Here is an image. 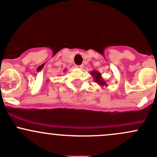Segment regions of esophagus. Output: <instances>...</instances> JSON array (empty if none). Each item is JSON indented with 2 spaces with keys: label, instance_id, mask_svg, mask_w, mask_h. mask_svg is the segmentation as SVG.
I'll list each match as a JSON object with an SVG mask.
<instances>
[{
  "label": "esophagus",
  "instance_id": "1",
  "mask_svg": "<svg viewBox=\"0 0 157 157\" xmlns=\"http://www.w3.org/2000/svg\"><path fill=\"white\" fill-rule=\"evenodd\" d=\"M77 68H79V69H82L83 67V64H80V65H77Z\"/></svg>",
  "mask_w": 157,
  "mask_h": 157
}]
</instances>
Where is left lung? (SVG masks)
<instances>
[{
  "label": "left lung",
  "instance_id": "8db88e82",
  "mask_svg": "<svg viewBox=\"0 0 157 157\" xmlns=\"http://www.w3.org/2000/svg\"><path fill=\"white\" fill-rule=\"evenodd\" d=\"M90 74H91V76L93 77L94 81L96 82V83H98V84H99L100 86H108L106 83V81H105V80L102 78V74H101L99 71H97L95 70V71H91V72H90Z\"/></svg>",
  "mask_w": 157,
  "mask_h": 157
}]
</instances>
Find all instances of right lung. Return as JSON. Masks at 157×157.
<instances>
[{
  "label": "right lung",
  "instance_id": "obj_1",
  "mask_svg": "<svg viewBox=\"0 0 157 157\" xmlns=\"http://www.w3.org/2000/svg\"><path fill=\"white\" fill-rule=\"evenodd\" d=\"M64 71H65V70H64Z\"/></svg>",
  "mask_w": 157,
  "mask_h": 157
}]
</instances>
